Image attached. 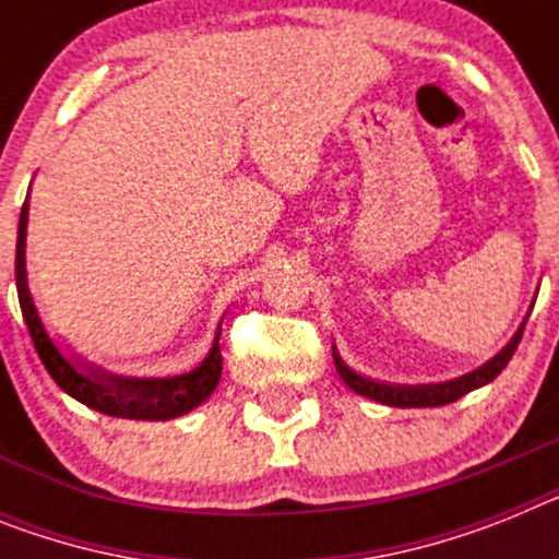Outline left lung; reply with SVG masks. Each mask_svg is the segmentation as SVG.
Returning a JSON list of instances; mask_svg holds the SVG:
<instances>
[{"mask_svg":"<svg viewBox=\"0 0 559 559\" xmlns=\"http://www.w3.org/2000/svg\"><path fill=\"white\" fill-rule=\"evenodd\" d=\"M523 328H526V322L520 325V331L514 333L512 342H509L492 361H486L484 367H478L475 373L464 376V379L436 384V388H390V384H379V381H370L365 379V376L353 373L350 367L342 365V359H338L336 353H333V361H336L338 376H342V381H345L347 388L356 390L359 395H367V399H373V402L388 404V407H441V404L457 402L461 395L472 393V390L484 388V384H489L492 379H498L500 370L509 365V359H512L514 350H518L520 338H523Z\"/></svg>","mask_w":559,"mask_h":559,"instance_id":"1","label":"left lung"}]
</instances>
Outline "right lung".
Segmentation results:
<instances>
[{"label":"right lung","mask_w":559,"mask_h":559,"mask_svg":"<svg viewBox=\"0 0 559 559\" xmlns=\"http://www.w3.org/2000/svg\"><path fill=\"white\" fill-rule=\"evenodd\" d=\"M25 231H27V203L19 214V237H16V290L22 317L31 331L33 347L39 353L41 365L52 381L73 395L75 402L87 404L90 409H98L104 416L112 418H135V421H169V418L186 416L189 409L203 404L214 393L223 373L221 345L214 342L209 359L186 376L175 379H118V376H104L87 370L79 373L70 361L52 345L39 322V313L33 308L31 290H27L25 276ZM221 338V333H217Z\"/></svg>","instance_id":"1"}]
</instances>
